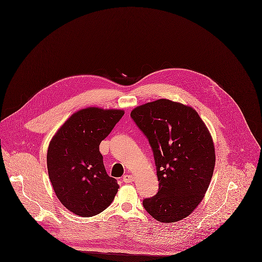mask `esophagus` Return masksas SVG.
<instances>
[{"label":"esophagus","instance_id":"obj_1","mask_svg":"<svg viewBox=\"0 0 262 262\" xmlns=\"http://www.w3.org/2000/svg\"><path fill=\"white\" fill-rule=\"evenodd\" d=\"M122 181H123L124 183H130V182L134 181V176H133V175H129V174H125V175H123V177H122Z\"/></svg>","mask_w":262,"mask_h":262}]
</instances>
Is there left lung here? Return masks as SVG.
Returning a JSON list of instances; mask_svg holds the SVG:
<instances>
[{
    "label": "left lung",
    "instance_id": "1",
    "mask_svg": "<svg viewBox=\"0 0 262 262\" xmlns=\"http://www.w3.org/2000/svg\"><path fill=\"white\" fill-rule=\"evenodd\" d=\"M130 117L148 139L157 170L159 190L143 201L144 208L162 223L186 217L203 201L213 172L206 124L193 108L167 99L141 105Z\"/></svg>",
    "mask_w": 262,
    "mask_h": 262
}]
</instances>
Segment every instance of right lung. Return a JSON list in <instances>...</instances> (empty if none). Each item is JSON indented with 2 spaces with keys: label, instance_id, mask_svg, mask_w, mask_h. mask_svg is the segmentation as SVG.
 <instances>
[{
  "label": "right lung",
  "instance_id": "1",
  "mask_svg": "<svg viewBox=\"0 0 262 262\" xmlns=\"http://www.w3.org/2000/svg\"><path fill=\"white\" fill-rule=\"evenodd\" d=\"M122 110L89 107L74 113L48 150V170L60 203L81 216H92L113 201L119 185L108 176L99 145L121 119Z\"/></svg>",
  "mask_w": 262,
  "mask_h": 262
}]
</instances>
